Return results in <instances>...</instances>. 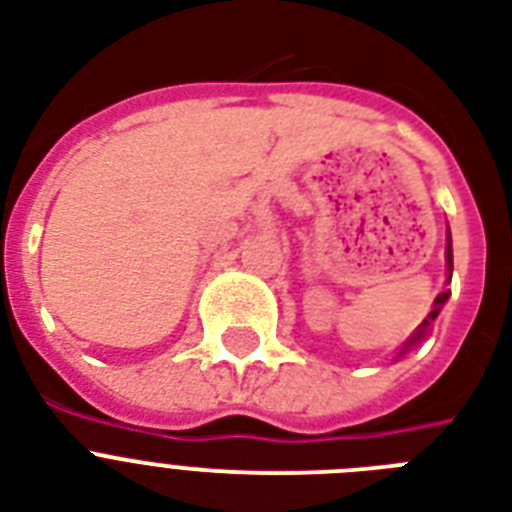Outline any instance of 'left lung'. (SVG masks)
<instances>
[{"instance_id": "left-lung-1", "label": "left lung", "mask_w": 512, "mask_h": 512, "mask_svg": "<svg viewBox=\"0 0 512 512\" xmlns=\"http://www.w3.org/2000/svg\"><path fill=\"white\" fill-rule=\"evenodd\" d=\"M446 271H449V281H452L454 263H452V236H449V233H446ZM449 295H452V292H449V289H444V292H438V297H436V300H433V308H430L428 316H425V319H422L420 327L414 329L412 335H409V337H406V340H404V345H401V348H398L396 361H398V358H404L406 353H409V350L417 348V345H420V342L425 340V337H428L430 324H433V321L438 319V313H441V308H444V305H446V300H449Z\"/></svg>"}]
</instances>
